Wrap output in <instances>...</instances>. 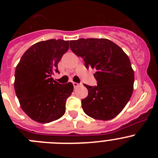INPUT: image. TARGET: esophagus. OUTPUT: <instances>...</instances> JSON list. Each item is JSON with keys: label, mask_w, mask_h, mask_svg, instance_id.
<instances>
[{"label": "esophagus", "mask_w": 158, "mask_h": 158, "mask_svg": "<svg viewBox=\"0 0 158 158\" xmlns=\"http://www.w3.org/2000/svg\"><path fill=\"white\" fill-rule=\"evenodd\" d=\"M73 87L74 88H77L78 86L80 85L78 83H77V82H73Z\"/></svg>", "instance_id": "esophagus-1"}]
</instances>
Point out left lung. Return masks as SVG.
I'll return each instance as SVG.
<instances>
[{
	"label": "left lung",
	"instance_id": "left-lung-1",
	"mask_svg": "<svg viewBox=\"0 0 158 158\" xmlns=\"http://www.w3.org/2000/svg\"><path fill=\"white\" fill-rule=\"evenodd\" d=\"M71 51L83 58L87 69H95L96 86L84 85L89 94L81 100L83 111L96 119L109 120L122 111L133 93L135 75L128 56L107 39L69 41Z\"/></svg>",
	"mask_w": 158,
	"mask_h": 158
}]
</instances>
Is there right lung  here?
<instances>
[{
    "mask_svg": "<svg viewBox=\"0 0 158 158\" xmlns=\"http://www.w3.org/2000/svg\"><path fill=\"white\" fill-rule=\"evenodd\" d=\"M69 47V41L62 40L39 42L27 49L16 65V96L23 111L36 122L47 123L65 114L73 85H61L52 75L58 73V62Z\"/></svg>",
    "mask_w": 158,
    "mask_h": 158,
    "instance_id": "add662e5",
    "label": "right lung"
}]
</instances>
